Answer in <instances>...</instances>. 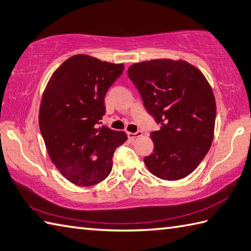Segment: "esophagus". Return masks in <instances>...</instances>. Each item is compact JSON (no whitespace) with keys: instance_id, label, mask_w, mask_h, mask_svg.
<instances>
[{"instance_id":"34e87169","label":"esophagus","mask_w":251,"mask_h":251,"mask_svg":"<svg viewBox=\"0 0 251 251\" xmlns=\"http://www.w3.org/2000/svg\"><path fill=\"white\" fill-rule=\"evenodd\" d=\"M127 134V137L130 138V140H135L136 137H138V136H141L143 133H142V131H137V132H135V133H132V132H127L126 133Z\"/></svg>"}]
</instances>
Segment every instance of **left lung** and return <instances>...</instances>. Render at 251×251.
I'll list each match as a JSON object with an SVG mask.
<instances>
[{
	"label": "left lung",
	"mask_w": 251,
	"mask_h": 251,
	"mask_svg": "<svg viewBox=\"0 0 251 251\" xmlns=\"http://www.w3.org/2000/svg\"><path fill=\"white\" fill-rule=\"evenodd\" d=\"M127 75L160 125L150 134L154 148L144 158L147 169L164 180L191 174L214 140L216 101L207 79L187 61L172 59L132 64Z\"/></svg>",
	"instance_id": "left-lung-1"
}]
</instances>
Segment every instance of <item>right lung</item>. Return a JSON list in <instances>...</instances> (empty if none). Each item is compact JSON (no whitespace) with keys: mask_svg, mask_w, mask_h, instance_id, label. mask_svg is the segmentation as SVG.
Returning a JSON list of instances; mask_svg holds the SVG:
<instances>
[{"mask_svg":"<svg viewBox=\"0 0 251 251\" xmlns=\"http://www.w3.org/2000/svg\"><path fill=\"white\" fill-rule=\"evenodd\" d=\"M88 54H75L53 72L44 90L38 124L51 162L66 179L80 187L97 185L113 168L124 131L98 126L105 114L104 98L124 72Z\"/></svg>","mask_w":251,"mask_h":251,"instance_id":"1","label":"right lung"}]
</instances>
